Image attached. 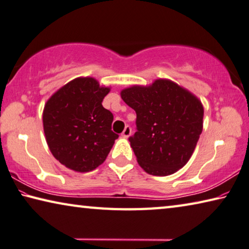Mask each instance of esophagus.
<instances>
[{
  "instance_id": "obj_1",
  "label": "esophagus",
  "mask_w": 249,
  "mask_h": 249,
  "mask_svg": "<svg viewBox=\"0 0 249 249\" xmlns=\"http://www.w3.org/2000/svg\"><path fill=\"white\" fill-rule=\"evenodd\" d=\"M130 134H131V128H130L129 125H127V127L124 128V131H122L121 136L124 137V138H129V137H130Z\"/></svg>"
}]
</instances>
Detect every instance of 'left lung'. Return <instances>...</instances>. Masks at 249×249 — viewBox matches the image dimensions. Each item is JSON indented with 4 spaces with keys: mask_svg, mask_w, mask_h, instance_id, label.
Wrapping results in <instances>:
<instances>
[{
    "mask_svg": "<svg viewBox=\"0 0 249 249\" xmlns=\"http://www.w3.org/2000/svg\"><path fill=\"white\" fill-rule=\"evenodd\" d=\"M121 98L137 113V132L129 141L141 168L157 177L183 168L203 130L198 98L168 79L125 88Z\"/></svg>",
    "mask_w": 249,
    "mask_h": 249,
    "instance_id": "obj_1",
    "label": "left lung"
}]
</instances>
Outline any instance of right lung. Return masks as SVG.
<instances>
[{
    "label": "right lung",
    "instance_id": "add662e5",
    "mask_svg": "<svg viewBox=\"0 0 249 249\" xmlns=\"http://www.w3.org/2000/svg\"><path fill=\"white\" fill-rule=\"evenodd\" d=\"M109 91L92 77H79L47 100L43 111L46 142L66 168L76 172L95 170L119 137L111 130L113 115L101 105Z\"/></svg>",
    "mask_w": 249,
    "mask_h": 249
}]
</instances>
